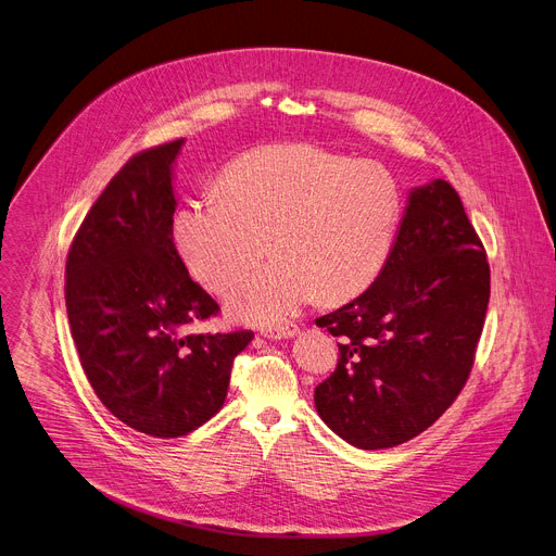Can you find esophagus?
<instances>
[{
  "mask_svg": "<svg viewBox=\"0 0 556 556\" xmlns=\"http://www.w3.org/2000/svg\"><path fill=\"white\" fill-rule=\"evenodd\" d=\"M299 332V328L296 326H279V328H266V330H262V334L266 337V339H290V337H294Z\"/></svg>",
  "mask_w": 556,
  "mask_h": 556,
  "instance_id": "esophagus-1",
  "label": "esophagus"
}]
</instances>
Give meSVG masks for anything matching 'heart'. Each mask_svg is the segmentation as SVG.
Segmentation results:
<instances>
[{"label": "heart", "instance_id": "obj_1", "mask_svg": "<svg viewBox=\"0 0 556 556\" xmlns=\"http://www.w3.org/2000/svg\"><path fill=\"white\" fill-rule=\"evenodd\" d=\"M403 215L394 175L313 143H275L235 160L219 194L186 199L173 243L190 275L226 292L268 248L275 260L228 294L235 317L277 326L319 296L341 304L383 273Z\"/></svg>", "mask_w": 556, "mask_h": 556}]
</instances>
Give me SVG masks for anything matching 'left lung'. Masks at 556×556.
I'll return each mask as SVG.
<instances>
[{
  "instance_id": "left-lung-1",
  "label": "left lung",
  "mask_w": 556,
  "mask_h": 556,
  "mask_svg": "<svg viewBox=\"0 0 556 556\" xmlns=\"http://www.w3.org/2000/svg\"><path fill=\"white\" fill-rule=\"evenodd\" d=\"M488 301L485 248L459 192L443 179L415 188L383 273L317 319L339 337L337 368L315 388L319 417L362 450L421 434L470 377Z\"/></svg>"
}]
</instances>
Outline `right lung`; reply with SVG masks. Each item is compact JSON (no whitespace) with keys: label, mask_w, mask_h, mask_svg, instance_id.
Segmentation results:
<instances>
[{"label":"right lung","mask_w":556,"mask_h":556,"mask_svg":"<svg viewBox=\"0 0 556 556\" xmlns=\"http://www.w3.org/2000/svg\"><path fill=\"white\" fill-rule=\"evenodd\" d=\"M184 139L132 155L84 217L66 260V311L99 401L137 432L175 439L224 406L255 332H192L219 315L173 243Z\"/></svg>","instance_id":"right-lung-1"}]
</instances>
